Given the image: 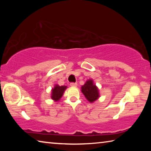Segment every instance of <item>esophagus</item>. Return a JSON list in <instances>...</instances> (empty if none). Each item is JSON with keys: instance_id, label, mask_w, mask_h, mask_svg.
Masks as SVG:
<instances>
[{"instance_id": "1", "label": "esophagus", "mask_w": 151, "mask_h": 151, "mask_svg": "<svg viewBox=\"0 0 151 151\" xmlns=\"http://www.w3.org/2000/svg\"><path fill=\"white\" fill-rule=\"evenodd\" d=\"M70 85L71 86H77V83H70Z\"/></svg>"}]
</instances>
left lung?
Instances as JSON below:
<instances>
[{"label": "left lung", "mask_w": 151, "mask_h": 151, "mask_svg": "<svg viewBox=\"0 0 151 151\" xmlns=\"http://www.w3.org/2000/svg\"><path fill=\"white\" fill-rule=\"evenodd\" d=\"M82 93L84 94L86 99L91 103L95 101L99 97V90L95 85L93 84V81L88 80L83 86H82Z\"/></svg>", "instance_id": "obj_1"}]
</instances>
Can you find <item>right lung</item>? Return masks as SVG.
<instances>
[{
	"instance_id": "add662e5",
	"label": "right lung",
	"mask_w": 151,
	"mask_h": 151,
	"mask_svg": "<svg viewBox=\"0 0 151 151\" xmlns=\"http://www.w3.org/2000/svg\"><path fill=\"white\" fill-rule=\"evenodd\" d=\"M66 86L56 85L55 88L52 90V96L51 98L55 101H57L62 97L63 93L66 90Z\"/></svg>"
}]
</instances>
